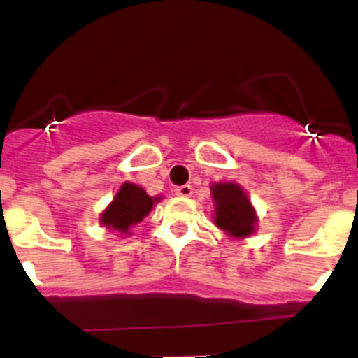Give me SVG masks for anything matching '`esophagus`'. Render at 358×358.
<instances>
[{"mask_svg": "<svg viewBox=\"0 0 358 358\" xmlns=\"http://www.w3.org/2000/svg\"><path fill=\"white\" fill-rule=\"evenodd\" d=\"M192 194H194L192 185H182L176 188V195H179V197H192Z\"/></svg>", "mask_w": 358, "mask_h": 358, "instance_id": "esophagus-1", "label": "esophagus"}]
</instances>
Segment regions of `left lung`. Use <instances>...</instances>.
I'll return each instance as SVG.
<instances>
[{
  "label": "left lung",
  "mask_w": 358,
  "mask_h": 358,
  "mask_svg": "<svg viewBox=\"0 0 358 358\" xmlns=\"http://www.w3.org/2000/svg\"><path fill=\"white\" fill-rule=\"evenodd\" d=\"M215 201V224L231 236L251 235L256 226L255 210L248 195L235 182H218L211 186Z\"/></svg>",
  "instance_id": "1"
}]
</instances>
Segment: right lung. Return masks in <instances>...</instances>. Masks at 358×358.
I'll use <instances>...</instances> for the list:
<instances>
[{
    "label": "right lung",
    "instance_id": "right-lung-1",
    "mask_svg": "<svg viewBox=\"0 0 358 358\" xmlns=\"http://www.w3.org/2000/svg\"><path fill=\"white\" fill-rule=\"evenodd\" d=\"M157 201H159L157 197H148L147 192L140 186L125 182L116 194L113 204L102 213L100 222L109 229L127 233L129 227L136 226L143 220V217H147L148 211L154 206V202Z\"/></svg>",
    "mask_w": 358,
    "mask_h": 358
}]
</instances>
